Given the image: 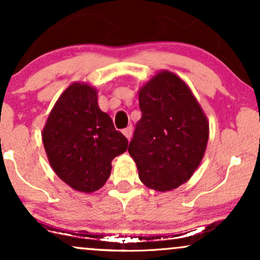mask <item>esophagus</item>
I'll use <instances>...</instances> for the list:
<instances>
[{
	"label": "esophagus",
	"mask_w": 260,
	"mask_h": 260,
	"mask_svg": "<svg viewBox=\"0 0 260 260\" xmlns=\"http://www.w3.org/2000/svg\"><path fill=\"white\" fill-rule=\"evenodd\" d=\"M132 132H133V128L132 127H127V128H124L123 131H122V133L124 134V136H126V138L129 140L131 139V137H132Z\"/></svg>",
	"instance_id": "34e87169"
}]
</instances>
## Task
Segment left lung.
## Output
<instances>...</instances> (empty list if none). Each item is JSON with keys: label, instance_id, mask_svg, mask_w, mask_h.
Instances as JSON below:
<instances>
[{"label": "left lung", "instance_id": "left-lung-1", "mask_svg": "<svg viewBox=\"0 0 260 260\" xmlns=\"http://www.w3.org/2000/svg\"><path fill=\"white\" fill-rule=\"evenodd\" d=\"M142 118L128 153L140 181L166 192L187 182L204 156L209 122L180 77L161 71L139 89Z\"/></svg>", "mask_w": 260, "mask_h": 260}]
</instances>
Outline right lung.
<instances>
[{"label":"right lung","instance_id":"1","mask_svg":"<svg viewBox=\"0 0 260 260\" xmlns=\"http://www.w3.org/2000/svg\"><path fill=\"white\" fill-rule=\"evenodd\" d=\"M47 159L56 175L73 189L91 193L105 184L111 161L128 140L98 105V91L73 83L62 92L43 129Z\"/></svg>","mask_w":260,"mask_h":260}]
</instances>
